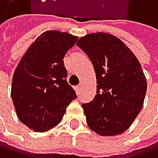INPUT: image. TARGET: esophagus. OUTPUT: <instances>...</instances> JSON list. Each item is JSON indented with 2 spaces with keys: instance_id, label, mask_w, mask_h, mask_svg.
Instances as JSON below:
<instances>
[{
  "instance_id": "34e87169",
  "label": "esophagus",
  "mask_w": 158,
  "mask_h": 158,
  "mask_svg": "<svg viewBox=\"0 0 158 158\" xmlns=\"http://www.w3.org/2000/svg\"><path fill=\"white\" fill-rule=\"evenodd\" d=\"M81 86H80V85H77V86L75 87V90H76V92L77 93V95L81 94Z\"/></svg>"
}]
</instances>
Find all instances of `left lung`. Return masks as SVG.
Instances as JSON below:
<instances>
[{
  "instance_id": "left-lung-1",
  "label": "left lung",
  "mask_w": 158,
  "mask_h": 158,
  "mask_svg": "<svg viewBox=\"0 0 158 158\" xmlns=\"http://www.w3.org/2000/svg\"><path fill=\"white\" fill-rule=\"evenodd\" d=\"M77 45L91 60L98 84L94 99L82 104L88 126L102 136L123 133L143 108L147 81L141 64L111 34H88Z\"/></svg>"
}]
</instances>
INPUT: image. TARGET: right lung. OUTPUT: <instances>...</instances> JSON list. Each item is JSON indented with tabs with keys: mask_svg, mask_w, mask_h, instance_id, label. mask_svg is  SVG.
<instances>
[{
	"mask_svg": "<svg viewBox=\"0 0 158 158\" xmlns=\"http://www.w3.org/2000/svg\"><path fill=\"white\" fill-rule=\"evenodd\" d=\"M77 37L46 31L28 48L12 77L11 99L22 123L45 132L62 120L69 104L77 98L67 82L64 56Z\"/></svg>",
	"mask_w": 158,
	"mask_h": 158,
	"instance_id": "obj_1",
	"label": "right lung"
}]
</instances>
